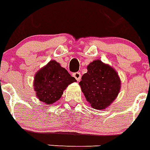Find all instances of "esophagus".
Listing matches in <instances>:
<instances>
[{"label": "esophagus", "instance_id": "34e87169", "mask_svg": "<svg viewBox=\"0 0 150 150\" xmlns=\"http://www.w3.org/2000/svg\"><path fill=\"white\" fill-rule=\"evenodd\" d=\"M73 76H74V78L76 79L77 81H81V73H79V72H76V73H74V74H73Z\"/></svg>", "mask_w": 150, "mask_h": 150}]
</instances>
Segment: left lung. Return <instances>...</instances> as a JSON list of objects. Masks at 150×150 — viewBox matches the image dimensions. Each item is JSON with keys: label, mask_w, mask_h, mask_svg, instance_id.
<instances>
[{"label": "left lung", "mask_w": 150, "mask_h": 150, "mask_svg": "<svg viewBox=\"0 0 150 150\" xmlns=\"http://www.w3.org/2000/svg\"><path fill=\"white\" fill-rule=\"evenodd\" d=\"M79 84L91 106L101 110L111 105L118 96L121 81L113 68L98 59L88 65L87 72Z\"/></svg>", "instance_id": "1"}]
</instances>
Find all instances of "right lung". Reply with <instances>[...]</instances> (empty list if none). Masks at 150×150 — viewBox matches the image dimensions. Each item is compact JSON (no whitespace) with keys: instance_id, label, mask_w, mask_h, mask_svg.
I'll return each mask as SVG.
<instances>
[{"instance_id":"right-lung-1","label":"right lung","mask_w":150,"mask_h":150,"mask_svg":"<svg viewBox=\"0 0 150 150\" xmlns=\"http://www.w3.org/2000/svg\"><path fill=\"white\" fill-rule=\"evenodd\" d=\"M76 79L56 61L51 60L35 76L34 87L36 95L42 102L51 105L62 97L63 91Z\"/></svg>"}]
</instances>
